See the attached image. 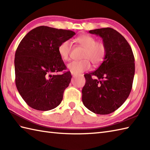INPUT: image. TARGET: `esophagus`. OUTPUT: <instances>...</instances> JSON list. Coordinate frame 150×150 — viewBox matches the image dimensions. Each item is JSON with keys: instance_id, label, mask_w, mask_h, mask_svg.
I'll list each match as a JSON object with an SVG mask.
<instances>
[{"instance_id": "obj_1", "label": "esophagus", "mask_w": 150, "mask_h": 150, "mask_svg": "<svg viewBox=\"0 0 150 150\" xmlns=\"http://www.w3.org/2000/svg\"><path fill=\"white\" fill-rule=\"evenodd\" d=\"M71 75L73 76V77H75V76L77 75L76 74H75V73H72V72H71Z\"/></svg>"}]
</instances>
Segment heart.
<instances>
[{"instance_id":"b5f03b06","label":"heart","mask_w":150,"mask_h":150,"mask_svg":"<svg viewBox=\"0 0 150 150\" xmlns=\"http://www.w3.org/2000/svg\"><path fill=\"white\" fill-rule=\"evenodd\" d=\"M77 42L84 48L82 54V60L73 61L67 67L70 71L79 74L87 71L91 68V62L94 65H98L104 61L106 55V47L101 42H98L95 37L83 35L77 38ZM71 43L69 40H65L60 44L58 48L59 55L63 60L68 61L70 59Z\"/></svg>"}]
</instances>
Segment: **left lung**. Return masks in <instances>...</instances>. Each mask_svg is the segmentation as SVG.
Returning <instances> with one entry per match:
<instances>
[{
  "label": "left lung",
  "instance_id": "8db88e82",
  "mask_svg": "<svg viewBox=\"0 0 150 150\" xmlns=\"http://www.w3.org/2000/svg\"><path fill=\"white\" fill-rule=\"evenodd\" d=\"M89 33L103 39L107 52L98 69L84 75L82 103L95 113L110 114L122 106L131 92L135 75L134 55L125 38L113 28H100Z\"/></svg>",
  "mask_w": 150,
  "mask_h": 150
}]
</instances>
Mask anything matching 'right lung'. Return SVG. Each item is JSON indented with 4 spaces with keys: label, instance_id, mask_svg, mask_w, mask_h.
<instances>
[{
    "label": "right lung",
    "instance_id": "1",
    "mask_svg": "<svg viewBox=\"0 0 150 150\" xmlns=\"http://www.w3.org/2000/svg\"><path fill=\"white\" fill-rule=\"evenodd\" d=\"M71 30L41 26L28 33L15 55V84L31 108L48 111L61 103L71 79L58 52L60 44L74 36Z\"/></svg>",
    "mask_w": 150,
    "mask_h": 150
}]
</instances>
